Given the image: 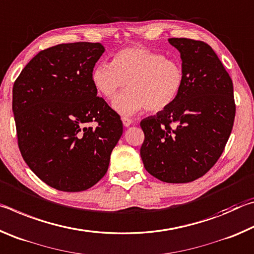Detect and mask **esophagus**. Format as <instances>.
Instances as JSON below:
<instances>
[{"label":"esophagus","mask_w":254,"mask_h":254,"mask_svg":"<svg viewBox=\"0 0 254 254\" xmlns=\"http://www.w3.org/2000/svg\"><path fill=\"white\" fill-rule=\"evenodd\" d=\"M122 122H123V126H124V127H130L133 121H132L131 118L122 117Z\"/></svg>","instance_id":"obj_1"}]
</instances>
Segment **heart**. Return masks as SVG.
I'll return each instance as SVG.
<instances>
[{
  "label": "heart",
  "mask_w": 254,
  "mask_h": 254,
  "mask_svg": "<svg viewBox=\"0 0 254 254\" xmlns=\"http://www.w3.org/2000/svg\"><path fill=\"white\" fill-rule=\"evenodd\" d=\"M91 80L95 91L112 98L120 89L130 87L115 97L113 107L123 115L147 109L161 112L178 100L185 86V69L177 59L145 47H127L115 53L111 63L93 67Z\"/></svg>",
  "instance_id": "b5f03b06"
}]
</instances>
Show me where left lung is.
<instances>
[{
  "instance_id": "8db88e82",
  "label": "left lung",
  "mask_w": 254,
  "mask_h": 254,
  "mask_svg": "<svg viewBox=\"0 0 254 254\" xmlns=\"http://www.w3.org/2000/svg\"><path fill=\"white\" fill-rule=\"evenodd\" d=\"M185 69L182 94L167 110L143 119L140 149L145 170L165 183H190L220 159L233 128V83L212 47L170 38Z\"/></svg>"
}]
</instances>
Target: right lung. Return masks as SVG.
I'll return each instance as SVG.
<instances>
[{"label":"right lung","mask_w":254,"mask_h":254,"mask_svg":"<svg viewBox=\"0 0 254 254\" xmlns=\"http://www.w3.org/2000/svg\"><path fill=\"white\" fill-rule=\"evenodd\" d=\"M104 50L100 42L49 47L13 84L20 152L29 168L58 190L83 191L100 182L123 133L121 117L97 96L91 80Z\"/></svg>","instance_id":"obj_1"}]
</instances>
